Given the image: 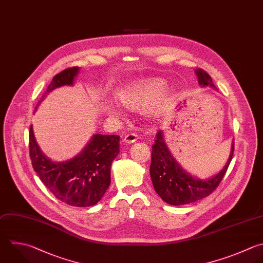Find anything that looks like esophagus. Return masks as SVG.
Instances as JSON below:
<instances>
[{"mask_svg":"<svg viewBox=\"0 0 263 263\" xmlns=\"http://www.w3.org/2000/svg\"><path fill=\"white\" fill-rule=\"evenodd\" d=\"M138 140V135L133 133V134H127L124 139H123V142L126 143V144H132V143H135L136 141Z\"/></svg>","mask_w":263,"mask_h":263,"instance_id":"1","label":"esophagus"}]
</instances>
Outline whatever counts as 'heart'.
<instances>
[{
  "label": "heart",
  "instance_id": "1",
  "mask_svg": "<svg viewBox=\"0 0 263 263\" xmlns=\"http://www.w3.org/2000/svg\"><path fill=\"white\" fill-rule=\"evenodd\" d=\"M166 88V82L159 78H150L134 81L128 83L122 87H120L116 93V100L122 104L125 108L133 111H145L158 101L162 96L164 89ZM168 98L163 97L160 101L152 110V114L157 116L161 112V108L163 103H165ZM106 111L110 115H118L119 110L115 104H108L106 107Z\"/></svg>",
  "mask_w": 263,
  "mask_h": 263
}]
</instances>
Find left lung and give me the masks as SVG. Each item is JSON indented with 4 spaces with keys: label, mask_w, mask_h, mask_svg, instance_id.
Here are the masks:
<instances>
[{
    "label": "left lung",
    "mask_w": 263,
    "mask_h": 263,
    "mask_svg": "<svg viewBox=\"0 0 263 263\" xmlns=\"http://www.w3.org/2000/svg\"><path fill=\"white\" fill-rule=\"evenodd\" d=\"M195 74L198 83L202 87L210 86L216 88L211 76L202 69H196ZM152 145L150 177L157 194L168 204H187L209 196L222 181L234 151L232 141L231 151L225 166L214 177L205 180L193 178L186 173L172 156L163 140L161 130H158Z\"/></svg>",
    "instance_id": "obj_1"
}]
</instances>
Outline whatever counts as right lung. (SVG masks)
<instances>
[{"label":"right lung","mask_w":263,"mask_h":263,"mask_svg":"<svg viewBox=\"0 0 263 263\" xmlns=\"http://www.w3.org/2000/svg\"><path fill=\"white\" fill-rule=\"evenodd\" d=\"M78 72L79 67H73L55 75L39 103L53 89L73 85ZM29 137L30 157L34 171L58 199L80 208L93 205L101 200L111 183L112 161L120 152L119 136L93 135L77 156L62 162H53L42 153L32 125Z\"/></svg>","instance_id":"1"}]
</instances>
